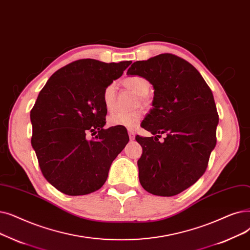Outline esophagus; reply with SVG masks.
Segmentation results:
<instances>
[{"label": "esophagus", "mask_w": 250, "mask_h": 250, "mask_svg": "<svg viewBox=\"0 0 250 250\" xmlns=\"http://www.w3.org/2000/svg\"><path fill=\"white\" fill-rule=\"evenodd\" d=\"M127 133H128L129 139H131V140H134V139H135V132H134V129H128Z\"/></svg>", "instance_id": "1"}]
</instances>
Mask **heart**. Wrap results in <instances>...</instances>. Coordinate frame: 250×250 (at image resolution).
<instances>
[{
    "mask_svg": "<svg viewBox=\"0 0 250 250\" xmlns=\"http://www.w3.org/2000/svg\"><path fill=\"white\" fill-rule=\"evenodd\" d=\"M124 85L126 89L131 90L132 92L138 95V102H146L147 94L150 91V83L147 79L140 77V75H133L124 80ZM115 92L116 86L115 83L108 84L103 92V101L107 109H112L115 103ZM142 110L137 109L134 111H117L112 113L108 117V124L111 126H125V127H135L141 117H142Z\"/></svg>",
    "mask_w": 250,
    "mask_h": 250,
    "instance_id": "1",
    "label": "heart"
}]
</instances>
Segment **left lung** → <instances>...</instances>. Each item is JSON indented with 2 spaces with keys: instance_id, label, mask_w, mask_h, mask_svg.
I'll return each instance as SVG.
<instances>
[{
  "instance_id": "obj_1",
  "label": "left lung",
  "mask_w": 250,
  "mask_h": 250,
  "mask_svg": "<svg viewBox=\"0 0 250 250\" xmlns=\"http://www.w3.org/2000/svg\"><path fill=\"white\" fill-rule=\"evenodd\" d=\"M126 74L147 79L154 89L142 127L155 137H136L143 149L140 183L151 194L173 196L199 180L215 147L219 115L212 92L192 64L168 53L134 62Z\"/></svg>"
}]
</instances>
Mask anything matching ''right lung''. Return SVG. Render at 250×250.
<instances>
[{
    "label": "right lung",
    "mask_w": 250,
    "mask_h": 250,
    "mask_svg": "<svg viewBox=\"0 0 250 250\" xmlns=\"http://www.w3.org/2000/svg\"><path fill=\"white\" fill-rule=\"evenodd\" d=\"M131 63L77 60L57 70L40 92L30 111L31 146L42 175L60 192L78 196L99 190L127 144L124 128L103 127V92ZM88 132L99 134L89 140Z\"/></svg>",
    "instance_id": "right-lung-1"
}]
</instances>
